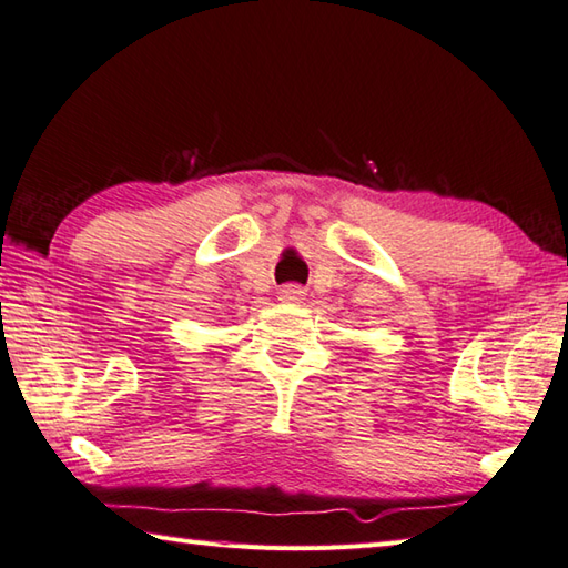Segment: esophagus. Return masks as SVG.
<instances>
[{"instance_id":"obj_1","label":"esophagus","mask_w":568,"mask_h":568,"mask_svg":"<svg viewBox=\"0 0 568 568\" xmlns=\"http://www.w3.org/2000/svg\"><path fill=\"white\" fill-rule=\"evenodd\" d=\"M303 297H305V291L301 285H285L281 291V301L285 303H303Z\"/></svg>"}]
</instances>
